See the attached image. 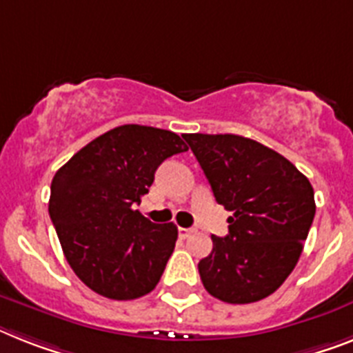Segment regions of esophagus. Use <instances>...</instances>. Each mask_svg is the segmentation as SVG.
<instances>
[{"instance_id": "obj_1", "label": "esophagus", "mask_w": 353, "mask_h": 353, "mask_svg": "<svg viewBox=\"0 0 353 353\" xmlns=\"http://www.w3.org/2000/svg\"><path fill=\"white\" fill-rule=\"evenodd\" d=\"M191 232H193V229H185V227H180L179 229V236L182 238V240L189 238V236H191Z\"/></svg>"}]
</instances>
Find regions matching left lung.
I'll list each match as a JSON object with an SVG mask.
<instances>
[{
  "mask_svg": "<svg viewBox=\"0 0 353 353\" xmlns=\"http://www.w3.org/2000/svg\"><path fill=\"white\" fill-rule=\"evenodd\" d=\"M220 205L232 212L229 234L211 236L198 263L211 296L245 305L276 292L292 272L314 214V189L283 155L240 135H183Z\"/></svg>",
  "mask_w": 353,
  "mask_h": 353,
  "instance_id": "left-lung-1",
  "label": "left lung"
}]
</instances>
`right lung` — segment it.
Returning a JSON list of instances; mask_svg holds the SVG:
<instances>
[{
    "label": "right lung",
    "mask_w": 353,
    "mask_h": 353,
    "mask_svg": "<svg viewBox=\"0 0 353 353\" xmlns=\"http://www.w3.org/2000/svg\"><path fill=\"white\" fill-rule=\"evenodd\" d=\"M188 151L176 133L124 124L79 150L50 185L52 223L77 278L108 299L150 294L173 254L179 229L135 205L165 159Z\"/></svg>",
    "instance_id": "obj_1"
}]
</instances>
